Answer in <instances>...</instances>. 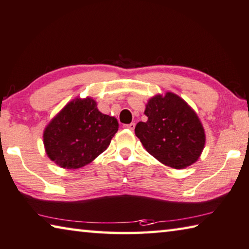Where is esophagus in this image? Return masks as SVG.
Returning <instances> with one entry per match:
<instances>
[{
  "label": "esophagus",
  "mask_w": 249,
  "mask_h": 249,
  "mask_svg": "<svg viewBox=\"0 0 249 249\" xmlns=\"http://www.w3.org/2000/svg\"><path fill=\"white\" fill-rule=\"evenodd\" d=\"M135 126H136V124L130 123V124H127V125H124V127L129 129V130H134L135 129Z\"/></svg>",
  "instance_id": "34e87169"
}]
</instances>
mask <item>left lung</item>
Here are the masks:
<instances>
[{
	"label": "left lung",
	"instance_id": "obj_1",
	"mask_svg": "<svg viewBox=\"0 0 249 249\" xmlns=\"http://www.w3.org/2000/svg\"><path fill=\"white\" fill-rule=\"evenodd\" d=\"M135 134L151 156L174 169H184L199 158L205 132L196 113L183 99L168 92L149 100Z\"/></svg>",
	"mask_w": 249,
	"mask_h": 249
}]
</instances>
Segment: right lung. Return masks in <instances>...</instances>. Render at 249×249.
I'll return each instance as SVG.
<instances>
[{
    "label": "right lung",
    "instance_id": "obj_1",
    "mask_svg": "<svg viewBox=\"0 0 249 249\" xmlns=\"http://www.w3.org/2000/svg\"><path fill=\"white\" fill-rule=\"evenodd\" d=\"M117 129L116 119L102 114L96 101L76 99L47 126L43 142L47 155L56 164L78 169L106 150Z\"/></svg>",
    "mask_w": 249,
    "mask_h": 249
}]
</instances>
